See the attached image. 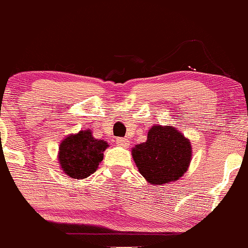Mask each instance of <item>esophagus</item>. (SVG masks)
<instances>
[{
	"mask_svg": "<svg viewBox=\"0 0 248 248\" xmlns=\"http://www.w3.org/2000/svg\"><path fill=\"white\" fill-rule=\"evenodd\" d=\"M116 144L119 146H122V147H128L129 146V140L126 139V138H117Z\"/></svg>",
	"mask_w": 248,
	"mask_h": 248,
	"instance_id": "1",
	"label": "esophagus"
}]
</instances>
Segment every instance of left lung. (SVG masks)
<instances>
[{"instance_id":"obj_1","label":"left lung","mask_w":248,"mask_h":248,"mask_svg":"<svg viewBox=\"0 0 248 248\" xmlns=\"http://www.w3.org/2000/svg\"><path fill=\"white\" fill-rule=\"evenodd\" d=\"M140 173L151 184H165L181 178L191 160L190 141L173 127L153 126L147 141L132 151Z\"/></svg>"}]
</instances>
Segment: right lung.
<instances>
[{
    "label": "right lung",
    "instance_id": "add662e5",
    "mask_svg": "<svg viewBox=\"0 0 248 248\" xmlns=\"http://www.w3.org/2000/svg\"><path fill=\"white\" fill-rule=\"evenodd\" d=\"M108 144L95 139L90 131L69 135L59 147V164L62 171L75 179L89 177L102 161Z\"/></svg>",
    "mask_w": 248,
    "mask_h": 248
}]
</instances>
